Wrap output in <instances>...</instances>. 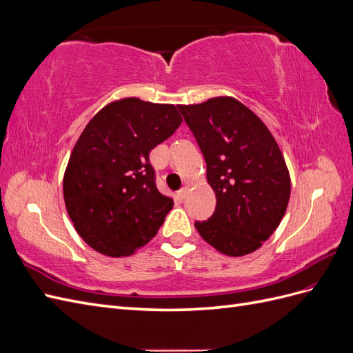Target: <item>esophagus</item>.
Listing matches in <instances>:
<instances>
[{
    "label": "esophagus",
    "mask_w": 353,
    "mask_h": 353,
    "mask_svg": "<svg viewBox=\"0 0 353 353\" xmlns=\"http://www.w3.org/2000/svg\"><path fill=\"white\" fill-rule=\"evenodd\" d=\"M187 196H188V188H187V187H184L183 190L178 191V197H179L181 200H184Z\"/></svg>",
    "instance_id": "34e87169"
}]
</instances>
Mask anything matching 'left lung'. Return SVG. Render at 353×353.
Segmentation results:
<instances>
[{
    "label": "left lung",
    "mask_w": 353,
    "mask_h": 353,
    "mask_svg": "<svg viewBox=\"0 0 353 353\" xmlns=\"http://www.w3.org/2000/svg\"><path fill=\"white\" fill-rule=\"evenodd\" d=\"M206 160L216 208L197 221L201 239L227 256L258 250L280 225L290 174L275 138L250 109L232 97L178 105Z\"/></svg>",
    "instance_id": "8db88e82"
}]
</instances>
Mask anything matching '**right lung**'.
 <instances>
[{"mask_svg": "<svg viewBox=\"0 0 353 353\" xmlns=\"http://www.w3.org/2000/svg\"><path fill=\"white\" fill-rule=\"evenodd\" d=\"M183 122L174 104L116 100L85 126L63 178L73 227L90 248L121 258L150 241L174 206L159 193L150 152Z\"/></svg>", "mask_w": 353, "mask_h": 353, "instance_id": "obj_1", "label": "right lung"}]
</instances>
